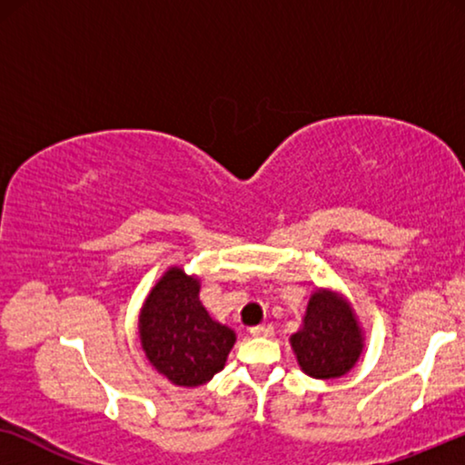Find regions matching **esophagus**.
<instances>
[{
	"instance_id": "34e87169",
	"label": "esophagus",
	"mask_w": 465,
	"mask_h": 465,
	"mask_svg": "<svg viewBox=\"0 0 465 465\" xmlns=\"http://www.w3.org/2000/svg\"><path fill=\"white\" fill-rule=\"evenodd\" d=\"M250 332H252V336H260V339H269V336H272V332H275V330H272L271 323H262V326H253Z\"/></svg>"
}]
</instances>
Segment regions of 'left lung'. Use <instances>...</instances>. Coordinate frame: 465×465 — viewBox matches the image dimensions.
Wrapping results in <instances>:
<instances>
[{
	"label": "left lung",
	"instance_id": "left-lung-1",
	"mask_svg": "<svg viewBox=\"0 0 465 465\" xmlns=\"http://www.w3.org/2000/svg\"><path fill=\"white\" fill-rule=\"evenodd\" d=\"M290 341L298 364L313 379L342 377L361 353V334L351 307L322 290L311 296L302 328Z\"/></svg>",
	"mask_w": 465,
	"mask_h": 465
}]
</instances>
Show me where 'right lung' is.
Listing matches in <instances>:
<instances>
[{
	"label": "right lung",
	"mask_w": 465,
	"mask_h": 465,
	"mask_svg": "<svg viewBox=\"0 0 465 465\" xmlns=\"http://www.w3.org/2000/svg\"><path fill=\"white\" fill-rule=\"evenodd\" d=\"M139 334L152 366L183 387L213 379L234 345L232 330L209 317L199 301V282L182 269H171L150 292Z\"/></svg>",
	"instance_id": "1"
}]
</instances>
